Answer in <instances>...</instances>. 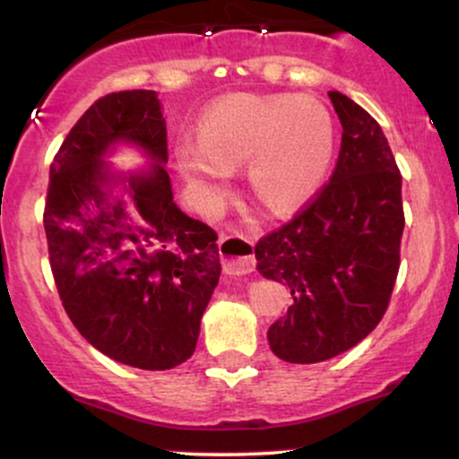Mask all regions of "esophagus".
Instances as JSON below:
<instances>
[{"mask_svg": "<svg viewBox=\"0 0 459 459\" xmlns=\"http://www.w3.org/2000/svg\"><path fill=\"white\" fill-rule=\"evenodd\" d=\"M220 256H222L224 273L241 276L255 270V244L246 235H220Z\"/></svg>", "mask_w": 459, "mask_h": 459, "instance_id": "esophagus-1", "label": "esophagus"}]
</instances>
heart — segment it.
Segmentation results:
<instances>
[{"label":"heart","instance_id":"obj_1","mask_svg":"<svg viewBox=\"0 0 459 459\" xmlns=\"http://www.w3.org/2000/svg\"><path fill=\"white\" fill-rule=\"evenodd\" d=\"M196 140L177 146V163L209 207L222 203L230 170L246 163L256 203L287 213L324 183L336 127L330 109L313 97L230 94L204 109Z\"/></svg>","mask_w":459,"mask_h":459}]
</instances>
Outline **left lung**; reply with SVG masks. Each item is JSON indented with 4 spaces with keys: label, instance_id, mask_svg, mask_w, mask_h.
Segmentation results:
<instances>
[{
    "label": "left lung",
    "instance_id": "8db88e82",
    "mask_svg": "<svg viewBox=\"0 0 459 459\" xmlns=\"http://www.w3.org/2000/svg\"><path fill=\"white\" fill-rule=\"evenodd\" d=\"M328 97L343 125L330 181L255 246L256 270L293 298L267 341L298 365L343 354L376 330L397 281L405 224L402 172L380 125L345 94Z\"/></svg>",
    "mask_w": 459,
    "mask_h": 459
}]
</instances>
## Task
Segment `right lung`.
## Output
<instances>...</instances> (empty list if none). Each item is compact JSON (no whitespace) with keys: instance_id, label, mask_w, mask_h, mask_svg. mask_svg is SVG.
I'll use <instances>...</instances> for the list:
<instances>
[{"instance_id":"1","label":"right lung","mask_w":459,"mask_h":459,"mask_svg":"<svg viewBox=\"0 0 459 459\" xmlns=\"http://www.w3.org/2000/svg\"><path fill=\"white\" fill-rule=\"evenodd\" d=\"M156 160L149 176L108 187L100 161L114 141ZM166 120L152 91L97 99L68 131L49 170L45 233L62 307L79 334L123 365L163 371L196 350L200 319L220 281L218 235L172 200Z\"/></svg>"}]
</instances>
